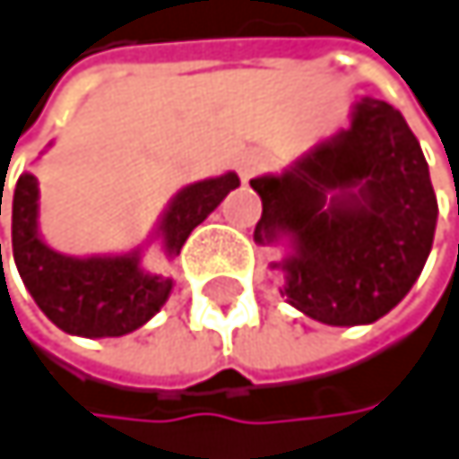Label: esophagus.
Returning <instances> with one entry per match:
<instances>
[{
  "instance_id": "1",
  "label": "esophagus",
  "mask_w": 459,
  "mask_h": 459,
  "mask_svg": "<svg viewBox=\"0 0 459 459\" xmlns=\"http://www.w3.org/2000/svg\"><path fill=\"white\" fill-rule=\"evenodd\" d=\"M264 165H267V156H264L261 151H245V153L239 156V162H237L239 176H242V181H245V184H247L255 173H261V170H264Z\"/></svg>"
}]
</instances>
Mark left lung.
<instances>
[{"instance_id": "obj_1", "label": "left lung", "mask_w": 459, "mask_h": 459, "mask_svg": "<svg viewBox=\"0 0 459 459\" xmlns=\"http://www.w3.org/2000/svg\"><path fill=\"white\" fill-rule=\"evenodd\" d=\"M255 245H283L270 270L306 316L372 325L419 281L432 250L437 201L421 145L402 112L363 96L350 126L316 143L283 173L255 176Z\"/></svg>"}]
</instances>
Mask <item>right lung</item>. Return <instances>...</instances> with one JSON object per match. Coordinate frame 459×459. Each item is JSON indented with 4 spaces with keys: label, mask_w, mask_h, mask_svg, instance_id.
<instances>
[{
    "label": "right lung",
    "mask_w": 459,
    "mask_h": 459,
    "mask_svg": "<svg viewBox=\"0 0 459 459\" xmlns=\"http://www.w3.org/2000/svg\"><path fill=\"white\" fill-rule=\"evenodd\" d=\"M239 186L237 173L186 184L170 198L145 245L117 255H65L40 237V189L32 173L13 189V258L38 308L60 330L82 339H112L143 327L173 291V278L143 267V250L160 239L173 261L192 228H198ZM4 192V189H2ZM2 214V195H0ZM2 250V247H0Z\"/></svg>",
    "instance_id": "obj_1"
}]
</instances>
